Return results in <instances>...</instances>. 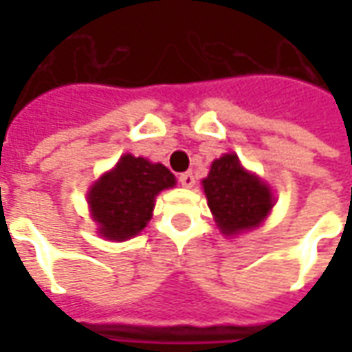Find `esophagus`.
<instances>
[{"label":"esophagus","instance_id":"obj_1","mask_svg":"<svg viewBox=\"0 0 352 352\" xmlns=\"http://www.w3.org/2000/svg\"><path fill=\"white\" fill-rule=\"evenodd\" d=\"M177 179H179V183L183 184V186H186V188H190V186H194V183H196V179H194V173H192V171H184V173H181Z\"/></svg>","mask_w":352,"mask_h":352}]
</instances>
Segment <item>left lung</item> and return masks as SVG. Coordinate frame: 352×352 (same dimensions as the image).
<instances>
[{
    "mask_svg": "<svg viewBox=\"0 0 352 352\" xmlns=\"http://www.w3.org/2000/svg\"><path fill=\"white\" fill-rule=\"evenodd\" d=\"M204 192L214 221L226 236L258 226L273 207L270 188L245 171L236 154H224L211 164Z\"/></svg>",
    "mask_w": 352,
    "mask_h": 352,
    "instance_id": "left-lung-1",
    "label": "left lung"
}]
</instances>
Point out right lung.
I'll list each match as a JSON object with an SVG mask.
<instances>
[{"instance_id": "right-lung-1", "label": "right lung", "mask_w": 352, "mask_h": 352, "mask_svg": "<svg viewBox=\"0 0 352 352\" xmlns=\"http://www.w3.org/2000/svg\"><path fill=\"white\" fill-rule=\"evenodd\" d=\"M175 184V177L166 166L126 154L94 184L88 194L94 221L107 239L124 241L138 236L151 221L154 198L164 188Z\"/></svg>"}]
</instances>
